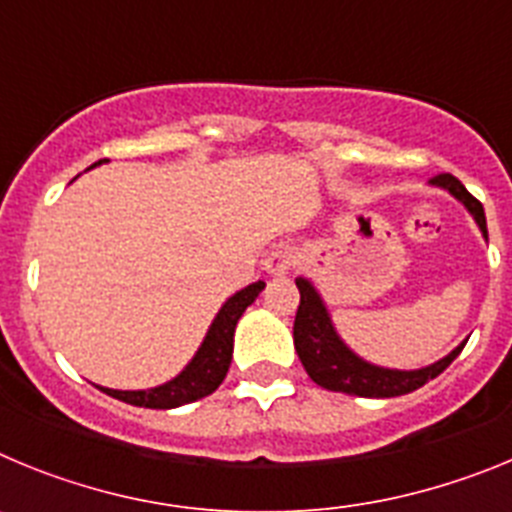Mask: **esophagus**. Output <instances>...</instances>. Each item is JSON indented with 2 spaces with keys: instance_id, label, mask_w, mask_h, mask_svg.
I'll list each match as a JSON object with an SVG mask.
<instances>
[{
  "instance_id": "esophagus-1",
  "label": "esophagus",
  "mask_w": 512,
  "mask_h": 512,
  "mask_svg": "<svg viewBox=\"0 0 512 512\" xmlns=\"http://www.w3.org/2000/svg\"><path fill=\"white\" fill-rule=\"evenodd\" d=\"M297 264V253L292 248H274L264 259V269L269 271L271 277H284L289 271L295 269Z\"/></svg>"
}]
</instances>
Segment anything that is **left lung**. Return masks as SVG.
Instances as JSON below:
<instances>
[{"instance_id": "obj_1", "label": "left lung", "mask_w": 512, "mask_h": 512, "mask_svg": "<svg viewBox=\"0 0 512 512\" xmlns=\"http://www.w3.org/2000/svg\"><path fill=\"white\" fill-rule=\"evenodd\" d=\"M431 184L436 187L449 189L456 200L464 202L469 212L477 220L479 230L487 238V220L485 207L477 197L467 192V187L451 174L433 176ZM297 289H300V305H297L295 315V348L300 356L305 372L310 379L320 387L330 392H346V395L356 397H397L415 392L423 387L425 382L436 379L438 374L461 354V346H456L449 356H443L436 364L425 366V369H415V372H400V369H382L369 361L359 359V356L338 338L336 328L330 323L328 310H325L323 300L315 292L307 279H295Z\"/></svg>"}]
</instances>
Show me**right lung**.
<instances>
[{"instance_id":"add662e5","label":"right lung","mask_w":512,"mask_h":512,"mask_svg":"<svg viewBox=\"0 0 512 512\" xmlns=\"http://www.w3.org/2000/svg\"><path fill=\"white\" fill-rule=\"evenodd\" d=\"M99 164H102V161H99ZM264 287H266L264 282L248 284L246 289L235 292V295L225 302L223 310L217 312V318L212 320L200 351L194 354V359L189 361L187 369H184L179 377L171 379V382L161 384V387H153V390L122 392V390H107V387H99V390L107 392V395L115 397V400L135 405V408H153V410L179 408V405H187V402H194V400H200V397L212 395V392L223 384L225 374H228L230 359H233L235 325H238V320H241V315L246 312V307L259 297V292Z\"/></svg>"}]
</instances>
